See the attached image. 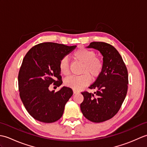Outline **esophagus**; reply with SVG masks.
Here are the masks:
<instances>
[{"mask_svg":"<svg viewBox=\"0 0 147 147\" xmlns=\"http://www.w3.org/2000/svg\"><path fill=\"white\" fill-rule=\"evenodd\" d=\"M79 91H78V90H73V93L74 94H76V93H78Z\"/></svg>","mask_w":147,"mask_h":147,"instance_id":"esophagus-1","label":"esophagus"}]
</instances>
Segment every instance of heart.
<instances>
[{"mask_svg": "<svg viewBox=\"0 0 147 147\" xmlns=\"http://www.w3.org/2000/svg\"><path fill=\"white\" fill-rule=\"evenodd\" d=\"M96 52L93 50L80 47L73 52L74 60L82 64L79 76H71L64 81L65 86L74 90H80L90 83V78L95 80L102 74L104 69V62L96 56ZM59 67L61 73L64 76L69 74V62L67 57H62L59 61Z\"/></svg>", "mask_w": 147, "mask_h": 147, "instance_id": "heart-1", "label": "heart"}]
</instances>
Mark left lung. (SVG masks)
<instances>
[{
	"mask_svg": "<svg viewBox=\"0 0 147 147\" xmlns=\"http://www.w3.org/2000/svg\"><path fill=\"white\" fill-rule=\"evenodd\" d=\"M88 48L98 50L103 55L104 69L95 82L88 88L96 91L82 92L84 100L81 111L87 119L102 123L116 114L125 99L127 91L128 74L119 52L105 42H93Z\"/></svg>",
	"mask_w": 147,
	"mask_h": 147,
	"instance_id": "8db88e82",
	"label": "left lung"
}]
</instances>
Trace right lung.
Wrapping results in <instances>:
<instances>
[{"instance_id":"1","label":"right lung","mask_w":147,"mask_h":147,"mask_svg":"<svg viewBox=\"0 0 147 147\" xmlns=\"http://www.w3.org/2000/svg\"><path fill=\"white\" fill-rule=\"evenodd\" d=\"M76 47L42 43L33 47L24 56L18 74L19 91L24 107L35 119L51 123L62 117L73 90L63 86L55 92L49 88L52 83L61 85L59 61Z\"/></svg>"}]
</instances>
